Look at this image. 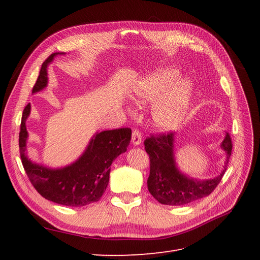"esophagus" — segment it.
<instances>
[{
  "instance_id": "obj_1",
  "label": "esophagus",
  "mask_w": 260,
  "mask_h": 260,
  "mask_svg": "<svg viewBox=\"0 0 260 260\" xmlns=\"http://www.w3.org/2000/svg\"><path fill=\"white\" fill-rule=\"evenodd\" d=\"M141 140H142V136L139 130H133L132 132V144L133 145H139L141 143Z\"/></svg>"
}]
</instances>
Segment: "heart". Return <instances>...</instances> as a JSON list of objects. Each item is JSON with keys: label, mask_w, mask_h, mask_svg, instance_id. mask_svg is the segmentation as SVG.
<instances>
[{"label": "heart", "mask_w": 260, "mask_h": 260, "mask_svg": "<svg viewBox=\"0 0 260 260\" xmlns=\"http://www.w3.org/2000/svg\"><path fill=\"white\" fill-rule=\"evenodd\" d=\"M180 73L175 68H160L133 86V100L139 105H152L153 121L157 128L169 131L178 127L186 115L191 84L176 82Z\"/></svg>", "instance_id": "heart-1"}]
</instances>
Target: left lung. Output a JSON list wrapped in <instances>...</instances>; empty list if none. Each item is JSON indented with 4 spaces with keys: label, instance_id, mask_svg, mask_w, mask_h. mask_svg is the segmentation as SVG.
<instances>
[{
    "label": "left lung",
    "instance_id": "obj_1",
    "mask_svg": "<svg viewBox=\"0 0 260 260\" xmlns=\"http://www.w3.org/2000/svg\"><path fill=\"white\" fill-rule=\"evenodd\" d=\"M149 156V176L147 187L154 199L164 205L181 206L208 196L221 181L232 153V141L229 133L221 143L226 158L219 176L208 180H198L181 172L175 160V133L152 135L144 141Z\"/></svg>",
    "mask_w": 260,
    "mask_h": 260
}]
</instances>
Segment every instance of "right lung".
<instances>
[{
	"label": "right lung",
	"mask_w": 260,
	"mask_h": 260,
	"mask_svg": "<svg viewBox=\"0 0 260 260\" xmlns=\"http://www.w3.org/2000/svg\"><path fill=\"white\" fill-rule=\"evenodd\" d=\"M58 54L64 53H53L43 61L32 93L41 91L48 85V66ZM30 109L31 106L28 104L22 112L19 153L31 184L44 199L60 205L81 207L98 202L107 187L113 161L127 151L131 141V129L98 132L75 162L64 168L51 169L32 162L25 153L28 138L26 120Z\"/></svg>",
	"instance_id": "add662e5"
}]
</instances>
